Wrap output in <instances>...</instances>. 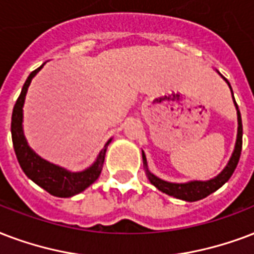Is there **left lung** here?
Returning <instances> with one entry per match:
<instances>
[{"instance_id":"left-lung-1","label":"left lung","mask_w":254,"mask_h":254,"mask_svg":"<svg viewBox=\"0 0 254 254\" xmlns=\"http://www.w3.org/2000/svg\"><path fill=\"white\" fill-rule=\"evenodd\" d=\"M226 81V78H224ZM228 82V81H226ZM230 88V84L228 82ZM232 90V88H230ZM233 94V92H232ZM233 101H235L236 109H237V120H239V130H237V141H236L235 152L232 154L228 165L221 173L218 174L217 177L209 180V181H190V183L185 184H173L168 183V181H164V180L158 179L154 174H152L146 168V158H145V154L142 153V160H144L145 168H146V176H148L149 181L157 188L158 190H161L162 193H166L172 197H176V198H180V200L185 201H197L201 200V198H205L206 196H209L210 193L216 191L218 188H221L224 184L228 181V180L232 177V174L235 172L236 166L239 164L240 156H241V149H243V121H241V114H240L239 106L236 104L235 97H233Z\"/></svg>"}]
</instances>
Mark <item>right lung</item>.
Returning <instances> with one entry per match:
<instances>
[{
	"mask_svg": "<svg viewBox=\"0 0 254 254\" xmlns=\"http://www.w3.org/2000/svg\"><path fill=\"white\" fill-rule=\"evenodd\" d=\"M44 66V65H42ZM42 66L36 69L29 74L28 80L25 81L21 94L15 101V105L13 108V114H11V140H13V148H14L15 156L19 162V166L22 168L24 173L29 179L45 189L48 193L57 197H71L74 194H78L80 191L85 190L89 185H92L98 176L101 174L104 160H105V152L110 140L102 149L96 162L90 168H88L84 172L78 173H71L67 172L64 168H60L57 165H53L50 162L42 160L40 156H37L32 149L26 144V140L22 131V106H24L25 96L28 92L29 84L37 71Z\"/></svg>",
	"mask_w": 254,
	"mask_h": 254,
	"instance_id": "right-lung-1",
	"label": "right lung"
}]
</instances>
